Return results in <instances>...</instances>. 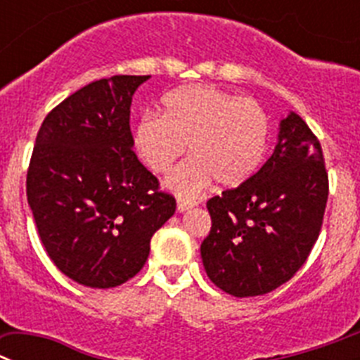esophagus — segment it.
<instances>
[{"label": "esophagus", "instance_id": "obj_1", "mask_svg": "<svg viewBox=\"0 0 360 360\" xmlns=\"http://www.w3.org/2000/svg\"><path fill=\"white\" fill-rule=\"evenodd\" d=\"M195 200H188V199H177V212H188L195 206Z\"/></svg>", "mask_w": 360, "mask_h": 360}]
</instances>
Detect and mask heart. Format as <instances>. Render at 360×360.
I'll list each match as a JSON object with an SVG mask.
<instances>
[{
    "instance_id": "1",
    "label": "heart",
    "mask_w": 360,
    "mask_h": 360,
    "mask_svg": "<svg viewBox=\"0 0 360 360\" xmlns=\"http://www.w3.org/2000/svg\"><path fill=\"white\" fill-rule=\"evenodd\" d=\"M269 116L252 98L208 84H193L163 98V116L147 112L134 129V147L150 170L167 174L190 143V160L167 188L183 197L212 183L238 186L257 172L267 150Z\"/></svg>"
}]
</instances>
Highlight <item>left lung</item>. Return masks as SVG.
Segmentation results:
<instances>
[{
    "instance_id": "left-lung-1",
    "label": "left lung",
    "mask_w": 360,
    "mask_h": 360,
    "mask_svg": "<svg viewBox=\"0 0 360 360\" xmlns=\"http://www.w3.org/2000/svg\"><path fill=\"white\" fill-rule=\"evenodd\" d=\"M326 199L321 143L290 112L264 167L206 202L212 229L200 257L210 280L235 297L262 296L289 281L319 236Z\"/></svg>"
}]
</instances>
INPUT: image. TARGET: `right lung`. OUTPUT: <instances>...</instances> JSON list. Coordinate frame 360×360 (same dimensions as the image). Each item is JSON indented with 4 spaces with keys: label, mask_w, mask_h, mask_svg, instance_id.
I'll use <instances>...</instances> for the list:
<instances>
[{
    "label": "right lung",
    "mask_w": 360,
    "mask_h": 360,
    "mask_svg": "<svg viewBox=\"0 0 360 360\" xmlns=\"http://www.w3.org/2000/svg\"><path fill=\"white\" fill-rule=\"evenodd\" d=\"M148 75L87 84L51 109L35 138L27 197L60 273L111 289L140 273L152 235L176 212L134 154L132 95Z\"/></svg>",
    "instance_id": "obj_1"
}]
</instances>
